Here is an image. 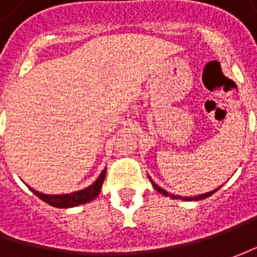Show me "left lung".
Returning <instances> with one entry per match:
<instances>
[{
    "instance_id": "left-lung-1",
    "label": "left lung",
    "mask_w": 257,
    "mask_h": 257,
    "mask_svg": "<svg viewBox=\"0 0 257 257\" xmlns=\"http://www.w3.org/2000/svg\"><path fill=\"white\" fill-rule=\"evenodd\" d=\"M152 180V179H150ZM152 184H153V187L157 190L159 193H162V194H164V196H170L172 199H180V196H174V194H170V193H167L164 189H162V187H159L157 184L154 182H152ZM219 189H214L213 192H209V193H204V194H199V196H194V197H184V200H202V199H206V197H209V196H212L213 193L217 192Z\"/></svg>"
}]
</instances>
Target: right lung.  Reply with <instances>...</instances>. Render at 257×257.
Masks as SVG:
<instances>
[{
	"instance_id": "add662e5",
	"label": "right lung",
	"mask_w": 257,
	"mask_h": 257,
	"mask_svg": "<svg viewBox=\"0 0 257 257\" xmlns=\"http://www.w3.org/2000/svg\"><path fill=\"white\" fill-rule=\"evenodd\" d=\"M105 172L107 169H104L101 174L98 176V179L88 187H85L83 190H78V192L70 193V194H44V193H40L31 189V192L34 193L35 196H38L43 202L48 203L50 206H54L58 209H67V207H74L78 204H84L94 200L98 193L101 190V186H103L104 177H105Z\"/></svg>"
}]
</instances>
